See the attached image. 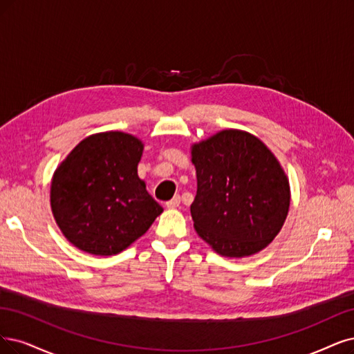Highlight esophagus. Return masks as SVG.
I'll return each instance as SVG.
<instances>
[{"instance_id": "34e87169", "label": "esophagus", "mask_w": 354, "mask_h": 354, "mask_svg": "<svg viewBox=\"0 0 354 354\" xmlns=\"http://www.w3.org/2000/svg\"><path fill=\"white\" fill-rule=\"evenodd\" d=\"M179 204H180V197H179V195H175L172 200L166 203V207L167 208H176V207H179Z\"/></svg>"}]
</instances>
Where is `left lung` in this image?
Returning a JSON list of instances; mask_svg holds the SVG:
<instances>
[{"mask_svg":"<svg viewBox=\"0 0 354 354\" xmlns=\"http://www.w3.org/2000/svg\"><path fill=\"white\" fill-rule=\"evenodd\" d=\"M197 195L194 229L226 258H245L267 248L290 207V185L277 157L258 137L223 129L191 146Z\"/></svg>","mask_w":354,"mask_h":354,"instance_id":"8db88e82","label":"left lung"}]
</instances>
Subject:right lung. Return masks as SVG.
<instances>
[{"label":"right lung","instance_id":"right-lung-1","mask_svg":"<svg viewBox=\"0 0 354 354\" xmlns=\"http://www.w3.org/2000/svg\"><path fill=\"white\" fill-rule=\"evenodd\" d=\"M142 150L136 136L106 131L82 140L55 169L52 214L65 239L80 251L120 254L162 214L138 178Z\"/></svg>","mask_w":354,"mask_h":354}]
</instances>
